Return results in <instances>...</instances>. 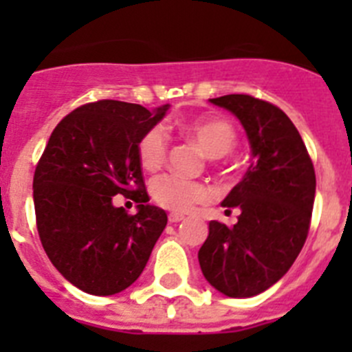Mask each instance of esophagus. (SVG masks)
I'll use <instances>...</instances> for the list:
<instances>
[{
    "instance_id": "34e87169",
    "label": "esophagus",
    "mask_w": 352,
    "mask_h": 352,
    "mask_svg": "<svg viewBox=\"0 0 352 352\" xmlns=\"http://www.w3.org/2000/svg\"><path fill=\"white\" fill-rule=\"evenodd\" d=\"M182 220H185V217H183V214L169 213V222L170 223H178V222H182Z\"/></svg>"
}]
</instances>
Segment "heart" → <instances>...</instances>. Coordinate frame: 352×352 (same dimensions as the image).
I'll use <instances>...</instances> for the list:
<instances>
[{"instance_id":"b5f03b06","label":"heart","mask_w":352,"mask_h":352,"mask_svg":"<svg viewBox=\"0 0 352 352\" xmlns=\"http://www.w3.org/2000/svg\"><path fill=\"white\" fill-rule=\"evenodd\" d=\"M179 132L186 139L197 142L210 158L226 157L234 149L238 133L223 118L195 116L178 123ZM169 151V135L160 125L151 126L138 142L139 164L148 173H155L164 166ZM149 194L158 206L170 211H188L211 197V188L203 182H192L178 174H162L149 183Z\"/></svg>"}]
</instances>
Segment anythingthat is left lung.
Listing matches in <instances>:
<instances>
[{
    "label": "left lung",
    "instance_id": "8db88e82",
    "mask_svg": "<svg viewBox=\"0 0 352 352\" xmlns=\"http://www.w3.org/2000/svg\"><path fill=\"white\" fill-rule=\"evenodd\" d=\"M243 125L252 162L222 201L239 208L232 227L210 222L199 250L203 275L229 298L261 294L280 280L305 245L316 197V173L296 126L270 102L250 95L210 98Z\"/></svg>",
    "mask_w": 352,
    "mask_h": 352
}]
</instances>
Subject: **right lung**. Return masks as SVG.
<instances>
[{
  "mask_svg": "<svg viewBox=\"0 0 352 352\" xmlns=\"http://www.w3.org/2000/svg\"><path fill=\"white\" fill-rule=\"evenodd\" d=\"M167 109L118 100L80 105L43 149L33 178L40 241L54 268L88 294L111 296L132 285L166 229V211L148 203L138 142ZM114 195L138 202V213L114 207Z\"/></svg>",
  "mask_w": 352,
  "mask_h": 352,
  "instance_id": "right-lung-1",
  "label": "right lung"
}]
</instances>
